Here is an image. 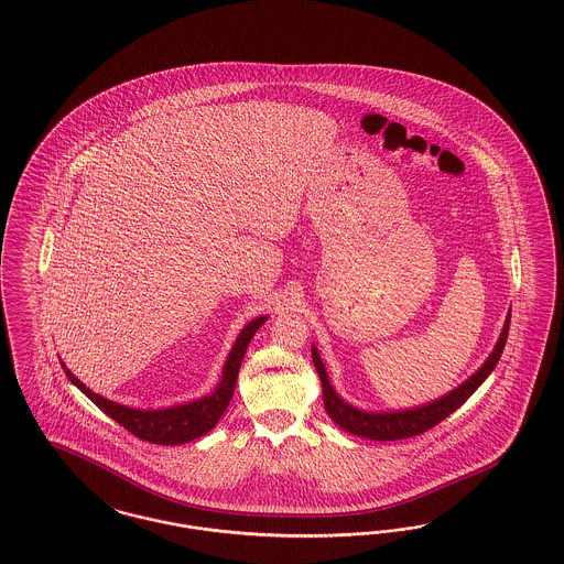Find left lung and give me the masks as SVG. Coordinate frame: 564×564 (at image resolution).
Instances as JSON below:
<instances>
[{
    "mask_svg": "<svg viewBox=\"0 0 564 564\" xmlns=\"http://www.w3.org/2000/svg\"><path fill=\"white\" fill-rule=\"evenodd\" d=\"M508 327H510V316L506 318L502 335H500L494 351L489 354V358L484 362V367L477 370L463 386H458L444 398H440L431 404H425V406L393 410V412H365V410L354 409L348 402H344L335 393V389L330 388L327 370L321 362L318 351L312 346V362H314L316 372L321 377V383H323L325 410L339 427L346 429L348 433H354L358 437H367V440H375V442H395V440H406V437L421 435L429 429L435 427L437 423H442L454 410L460 409L466 400L477 391V388L486 381L489 372L496 369V365L502 356V350H505Z\"/></svg>",
    "mask_w": 564,
    "mask_h": 564,
    "instance_id": "8db88e82",
    "label": "left lung"
}]
</instances>
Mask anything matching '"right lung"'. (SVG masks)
I'll list each match as a JSON object with an SVG mask.
<instances>
[{"label":"right lung","mask_w":564,"mask_h":564,"mask_svg":"<svg viewBox=\"0 0 564 564\" xmlns=\"http://www.w3.org/2000/svg\"><path fill=\"white\" fill-rule=\"evenodd\" d=\"M269 316H258L252 323H248L243 330L239 333L237 341H235L231 354L225 362L223 369V379L218 383V388L214 389L210 395L194 400L189 404H178L171 409L162 410H139L129 409L117 404L112 400H106L98 393H94L91 389L85 388L77 377L66 369V377L77 386L101 412H106L110 419H115L118 425L131 431L139 440L150 442V444H160V446H178V444H187L195 437L208 433L214 425L220 421V416L225 414V410L229 406L231 398H234L235 381L239 375L241 360L246 356V350L252 341L253 333L264 325Z\"/></svg>","instance_id":"add662e5"}]
</instances>
